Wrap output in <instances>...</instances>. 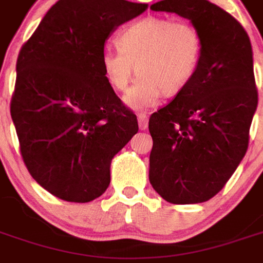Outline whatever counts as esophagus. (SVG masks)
Returning a JSON list of instances; mask_svg holds the SVG:
<instances>
[{"label":"esophagus","instance_id":"34e87169","mask_svg":"<svg viewBox=\"0 0 263 263\" xmlns=\"http://www.w3.org/2000/svg\"><path fill=\"white\" fill-rule=\"evenodd\" d=\"M138 125L139 129H146L148 128V115L146 114H139L138 115Z\"/></svg>","mask_w":263,"mask_h":263}]
</instances>
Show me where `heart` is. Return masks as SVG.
Returning a JSON list of instances; mask_svg holds the SVG:
<instances>
[{"instance_id":"heart-1","label":"heart","mask_w":263,"mask_h":263,"mask_svg":"<svg viewBox=\"0 0 263 263\" xmlns=\"http://www.w3.org/2000/svg\"><path fill=\"white\" fill-rule=\"evenodd\" d=\"M120 49H105L103 71L115 91L126 92L134 109H146L160 97L177 96L190 84L203 56V36L192 22L149 15L132 22L118 36Z\"/></svg>"}]
</instances>
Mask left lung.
I'll list each match as a JSON object with an SVG mask.
<instances>
[{
	"label": "left lung",
	"mask_w": 263,
	"mask_h": 263,
	"mask_svg": "<svg viewBox=\"0 0 263 263\" xmlns=\"http://www.w3.org/2000/svg\"><path fill=\"white\" fill-rule=\"evenodd\" d=\"M151 9L187 18L203 36L193 80L154 112L149 182L173 204L207 201L247 154L258 105L251 42L241 24L207 0H163Z\"/></svg>",
	"instance_id": "8db88e82"
}]
</instances>
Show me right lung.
Returning a JSON list of instances; mask_svg holds the SVG:
<instances>
[{
  "instance_id": "add662e5",
  "label": "right lung",
  "mask_w": 263,
  "mask_h": 263,
  "mask_svg": "<svg viewBox=\"0 0 263 263\" xmlns=\"http://www.w3.org/2000/svg\"><path fill=\"white\" fill-rule=\"evenodd\" d=\"M148 4L59 0L16 60L11 117L31 176L56 197L87 203L109 184V165L138 132L137 115L105 79L104 45Z\"/></svg>"
}]
</instances>
